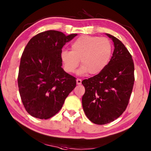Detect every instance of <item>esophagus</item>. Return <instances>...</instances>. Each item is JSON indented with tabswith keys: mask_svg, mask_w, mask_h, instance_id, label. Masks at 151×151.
<instances>
[{
	"mask_svg": "<svg viewBox=\"0 0 151 151\" xmlns=\"http://www.w3.org/2000/svg\"><path fill=\"white\" fill-rule=\"evenodd\" d=\"M81 84H82L81 79H80V78L76 79V84H77V85H81Z\"/></svg>",
	"mask_w": 151,
	"mask_h": 151,
	"instance_id": "obj_1",
	"label": "esophagus"
}]
</instances>
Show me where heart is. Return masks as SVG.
Here are the masks:
<instances>
[{
	"instance_id": "heart-1",
	"label": "heart",
	"mask_w": 151,
	"mask_h": 151,
	"mask_svg": "<svg viewBox=\"0 0 151 151\" xmlns=\"http://www.w3.org/2000/svg\"><path fill=\"white\" fill-rule=\"evenodd\" d=\"M113 46L110 40L99 36H82L71 44V51L62 50L60 57L64 69L73 73L78 67L80 75L89 73L98 75L104 69L111 59Z\"/></svg>"
}]
</instances>
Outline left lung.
I'll return each instance as SVG.
<instances>
[{
    "label": "left lung",
    "instance_id": "8db88e82",
    "mask_svg": "<svg viewBox=\"0 0 151 151\" xmlns=\"http://www.w3.org/2000/svg\"><path fill=\"white\" fill-rule=\"evenodd\" d=\"M106 35L114 43L110 61L100 73L82 82L85 88L83 110L97 124L109 123L122 115L129 104L134 82L132 56L119 40Z\"/></svg>",
    "mask_w": 151,
    "mask_h": 151
}]
</instances>
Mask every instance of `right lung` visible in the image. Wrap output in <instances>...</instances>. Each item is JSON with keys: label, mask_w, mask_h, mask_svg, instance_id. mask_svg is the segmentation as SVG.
Masks as SVG:
<instances>
[{"label": "right lung", "mask_w": 151, "mask_h": 151, "mask_svg": "<svg viewBox=\"0 0 151 151\" xmlns=\"http://www.w3.org/2000/svg\"><path fill=\"white\" fill-rule=\"evenodd\" d=\"M76 36L47 30L34 36L24 48L18 87L25 110L32 116L52 117L76 87V78L63 70L60 57L62 47Z\"/></svg>", "instance_id": "right-lung-1"}]
</instances>
